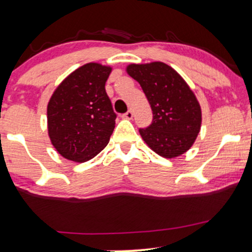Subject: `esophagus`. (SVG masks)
I'll return each mask as SVG.
<instances>
[{
    "label": "esophagus",
    "mask_w": 252,
    "mask_h": 252,
    "mask_svg": "<svg viewBox=\"0 0 252 252\" xmlns=\"http://www.w3.org/2000/svg\"><path fill=\"white\" fill-rule=\"evenodd\" d=\"M132 116H134V112H132L131 110H128V111H126V114L122 115V117L126 118V120H131Z\"/></svg>",
    "instance_id": "34e87169"
}]
</instances>
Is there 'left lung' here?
<instances>
[{"instance_id":"8db88e82","label":"left lung","mask_w":252,"mask_h":252,"mask_svg":"<svg viewBox=\"0 0 252 252\" xmlns=\"http://www.w3.org/2000/svg\"><path fill=\"white\" fill-rule=\"evenodd\" d=\"M126 72L140 83L153 110L152 124L140 129L144 142L166 158L186 153L201 126L200 105L187 83L160 62L131 63Z\"/></svg>"}]
</instances>
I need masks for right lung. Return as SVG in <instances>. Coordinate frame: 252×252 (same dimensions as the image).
Listing matches in <instances>:
<instances>
[{"label": "right lung", "mask_w": 252, "mask_h": 252, "mask_svg": "<svg viewBox=\"0 0 252 252\" xmlns=\"http://www.w3.org/2000/svg\"><path fill=\"white\" fill-rule=\"evenodd\" d=\"M111 67L89 63L58 86L47 105L48 135L65 158L85 162L109 143L117 115L105 91Z\"/></svg>", "instance_id": "right-lung-1"}]
</instances>
